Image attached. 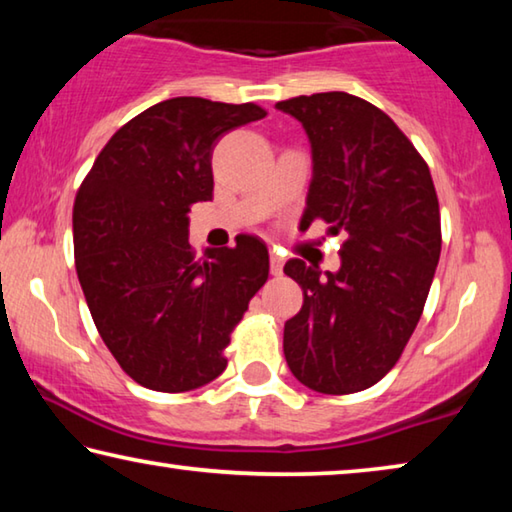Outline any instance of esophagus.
Masks as SVG:
<instances>
[{"mask_svg":"<svg viewBox=\"0 0 512 512\" xmlns=\"http://www.w3.org/2000/svg\"><path fill=\"white\" fill-rule=\"evenodd\" d=\"M282 268H284V257L277 255L275 250L271 253V273L273 275H282Z\"/></svg>","mask_w":512,"mask_h":512,"instance_id":"obj_1","label":"esophagus"}]
</instances>
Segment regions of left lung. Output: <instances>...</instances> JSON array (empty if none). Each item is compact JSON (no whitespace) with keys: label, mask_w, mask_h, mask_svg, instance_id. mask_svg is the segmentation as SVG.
Returning <instances> with one entry per match:
<instances>
[{"label":"left lung","mask_w":512,"mask_h":512,"mask_svg":"<svg viewBox=\"0 0 512 512\" xmlns=\"http://www.w3.org/2000/svg\"><path fill=\"white\" fill-rule=\"evenodd\" d=\"M309 135L314 178L300 228L345 232L341 271L289 259L305 291L284 323V357L311 391L348 395L391 370L422 316L440 244V210L427 162L384 110L348 92L277 101Z\"/></svg>","instance_id":"obj_1"}]
</instances>
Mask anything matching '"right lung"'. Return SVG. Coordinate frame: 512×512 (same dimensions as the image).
Wrapping results in <instances>:
<instances>
[{
  "label": "right lung",
  "mask_w": 512,
  "mask_h": 512,
  "mask_svg": "<svg viewBox=\"0 0 512 512\" xmlns=\"http://www.w3.org/2000/svg\"><path fill=\"white\" fill-rule=\"evenodd\" d=\"M266 117L257 103L176 97L110 137L74 198V264L103 343L121 370L160 393L207 384L268 280L262 239L189 246V207L214 192L212 151L232 128Z\"/></svg>",
  "instance_id": "1"
}]
</instances>
